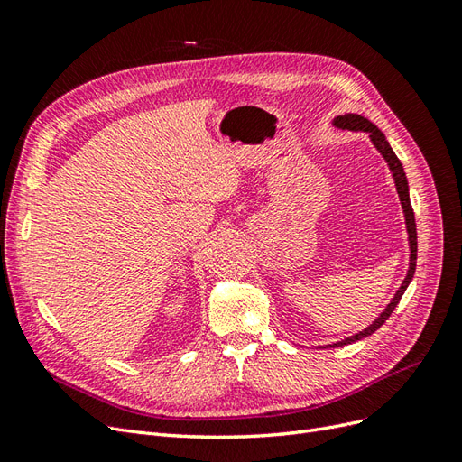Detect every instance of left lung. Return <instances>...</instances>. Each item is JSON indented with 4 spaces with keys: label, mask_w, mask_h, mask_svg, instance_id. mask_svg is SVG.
Wrapping results in <instances>:
<instances>
[{
    "label": "left lung",
    "mask_w": 462,
    "mask_h": 462,
    "mask_svg": "<svg viewBox=\"0 0 462 462\" xmlns=\"http://www.w3.org/2000/svg\"><path fill=\"white\" fill-rule=\"evenodd\" d=\"M333 127L337 129H343V131H362L366 133L370 136L372 144L375 146V150L382 153L383 160L387 162V167L391 175H393V180H395V189H397V194H399V200H401V208H402V214H404V226H407V235H409V250H411V258H409V270H407V275H404L401 287L397 289L395 297L389 300V304L385 306V309L382 310V314L377 316L372 324L368 328H365L362 331L351 335V337H345L337 343H331V345H324L319 348H333V346H343V345H351L355 341H360L368 337V335H372L375 329H380L385 319L391 316V312L395 310V306L399 304L401 297L404 295V291H407V287L411 285L412 277H414V270H416V253H418V243H416V223H414V212H412V206H411V197H409V180H407V175H404V170H402V163L399 162V158L395 156L393 148L389 146L385 134L375 127V125L372 121H368L366 117H362L358 114H345V116H337L333 119Z\"/></svg>",
    "instance_id": "left-lung-1"
}]
</instances>
